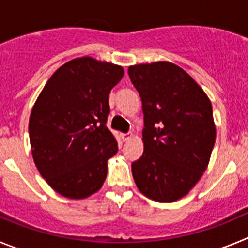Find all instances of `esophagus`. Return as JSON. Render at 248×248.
Listing matches in <instances>:
<instances>
[{
  "mask_svg": "<svg viewBox=\"0 0 248 248\" xmlns=\"http://www.w3.org/2000/svg\"><path fill=\"white\" fill-rule=\"evenodd\" d=\"M131 137H133V134H131V133H125V134H122L123 141H128Z\"/></svg>",
  "mask_w": 248,
  "mask_h": 248,
  "instance_id": "34e87169",
  "label": "esophagus"
}]
</instances>
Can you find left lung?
Instances as JSON below:
<instances>
[{
  "label": "left lung",
  "mask_w": 248,
  "mask_h": 248,
  "mask_svg": "<svg viewBox=\"0 0 248 248\" xmlns=\"http://www.w3.org/2000/svg\"><path fill=\"white\" fill-rule=\"evenodd\" d=\"M143 103L144 153L131 164L141 194L172 202L196 185L216 140L212 105L200 85L170 62L130 65Z\"/></svg>",
  "instance_id": "obj_1"
}]
</instances>
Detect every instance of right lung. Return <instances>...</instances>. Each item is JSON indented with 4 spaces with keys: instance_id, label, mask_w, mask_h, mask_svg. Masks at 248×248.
<instances>
[{
    "instance_id": "1",
    "label": "right lung",
    "mask_w": 248,
    "mask_h": 248,
    "mask_svg": "<svg viewBox=\"0 0 248 248\" xmlns=\"http://www.w3.org/2000/svg\"><path fill=\"white\" fill-rule=\"evenodd\" d=\"M124 76L120 65L91 57L69 61L46 83L30 118L34 164L48 185L68 199L102 187L117 140L107 128L109 93Z\"/></svg>"
}]
</instances>
